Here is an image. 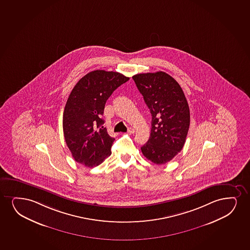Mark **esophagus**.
Listing matches in <instances>:
<instances>
[{
    "label": "esophagus",
    "instance_id": "obj_1",
    "mask_svg": "<svg viewBox=\"0 0 250 250\" xmlns=\"http://www.w3.org/2000/svg\"><path fill=\"white\" fill-rule=\"evenodd\" d=\"M127 132L129 133H134V129H133V127H129V128L127 129Z\"/></svg>",
    "mask_w": 250,
    "mask_h": 250
}]
</instances>
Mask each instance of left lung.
Segmentation results:
<instances>
[{
	"mask_svg": "<svg viewBox=\"0 0 250 250\" xmlns=\"http://www.w3.org/2000/svg\"><path fill=\"white\" fill-rule=\"evenodd\" d=\"M151 113V133L141 147L143 155L155 164L167 163L184 147L190 111L179 83L165 72L133 76Z\"/></svg>",
	"mask_w": 250,
	"mask_h": 250,
	"instance_id": "obj_1",
	"label": "left lung"
}]
</instances>
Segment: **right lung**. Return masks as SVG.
<instances>
[{
  "mask_svg": "<svg viewBox=\"0 0 250 250\" xmlns=\"http://www.w3.org/2000/svg\"><path fill=\"white\" fill-rule=\"evenodd\" d=\"M127 80L117 72L95 70L74 86L66 101L62 125L66 146L77 162L95 167L111 155L115 139L103 126L102 115L108 98Z\"/></svg>",
  "mask_w": 250,
  "mask_h": 250,
  "instance_id": "right-lung-1",
  "label": "right lung"
}]
</instances>
